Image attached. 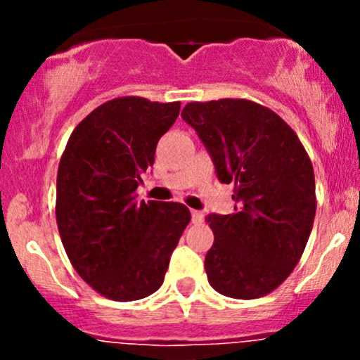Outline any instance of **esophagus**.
Masks as SVG:
<instances>
[{
  "mask_svg": "<svg viewBox=\"0 0 360 360\" xmlns=\"http://www.w3.org/2000/svg\"><path fill=\"white\" fill-rule=\"evenodd\" d=\"M203 212L202 210H191V221H193V223H202L203 221Z\"/></svg>",
  "mask_w": 360,
  "mask_h": 360,
  "instance_id": "1",
  "label": "esophagus"
}]
</instances>
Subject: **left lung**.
<instances>
[{
	"instance_id": "1",
	"label": "left lung",
	"mask_w": 360,
	"mask_h": 360,
	"mask_svg": "<svg viewBox=\"0 0 360 360\" xmlns=\"http://www.w3.org/2000/svg\"><path fill=\"white\" fill-rule=\"evenodd\" d=\"M210 155L221 183H233V214H210L209 284L254 300L282 284L300 261L315 217L314 167L294 130L245 99L190 103L181 112Z\"/></svg>"
}]
</instances>
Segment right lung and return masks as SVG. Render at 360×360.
<instances>
[{
  "mask_svg": "<svg viewBox=\"0 0 360 360\" xmlns=\"http://www.w3.org/2000/svg\"><path fill=\"white\" fill-rule=\"evenodd\" d=\"M179 108L143 97L112 99L72 130L60 158V240L79 277L110 300L134 301L157 291L191 219L183 203H146L136 195Z\"/></svg>",
  "mask_w": 360,
  "mask_h": 360,
  "instance_id": "right-lung-1",
  "label": "right lung"
}]
</instances>
